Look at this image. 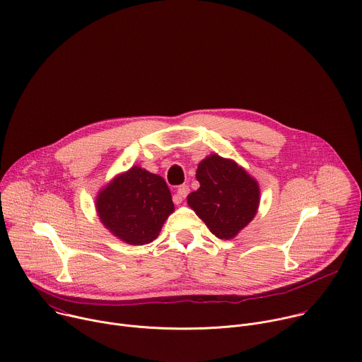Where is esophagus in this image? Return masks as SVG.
<instances>
[{
    "mask_svg": "<svg viewBox=\"0 0 362 362\" xmlns=\"http://www.w3.org/2000/svg\"><path fill=\"white\" fill-rule=\"evenodd\" d=\"M187 193H189V186H187V185H180V186L177 187L176 193L173 194V202H175L176 204L182 203V200L187 196Z\"/></svg>",
    "mask_w": 362,
    "mask_h": 362,
    "instance_id": "1",
    "label": "esophagus"
}]
</instances>
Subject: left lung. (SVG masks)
Segmentation results:
<instances>
[{
    "label": "left lung",
    "instance_id": "obj_1",
    "mask_svg": "<svg viewBox=\"0 0 362 362\" xmlns=\"http://www.w3.org/2000/svg\"><path fill=\"white\" fill-rule=\"evenodd\" d=\"M200 187L187 204L219 239L235 238L256 215L259 185L236 162L211 154L196 170Z\"/></svg>",
    "mask_w": 362,
    "mask_h": 362
}]
</instances>
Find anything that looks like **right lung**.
Wrapping results in <instances>:
<instances>
[{
  "mask_svg": "<svg viewBox=\"0 0 362 362\" xmlns=\"http://www.w3.org/2000/svg\"><path fill=\"white\" fill-rule=\"evenodd\" d=\"M95 209L115 236L129 245H146L159 236L175 204L162 176L133 166L100 190Z\"/></svg>",
  "mask_w": 362,
  "mask_h": 362,
  "instance_id": "right-lung-1",
  "label": "right lung"
}]
</instances>
